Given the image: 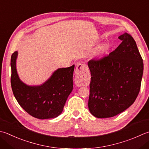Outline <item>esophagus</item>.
Returning a JSON list of instances; mask_svg holds the SVG:
<instances>
[{
	"instance_id": "34e87169",
	"label": "esophagus",
	"mask_w": 149,
	"mask_h": 149,
	"mask_svg": "<svg viewBox=\"0 0 149 149\" xmlns=\"http://www.w3.org/2000/svg\"><path fill=\"white\" fill-rule=\"evenodd\" d=\"M75 83L78 86L84 85L90 79V72L88 66L82 63L77 65L75 71Z\"/></svg>"
}]
</instances>
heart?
Segmentation results:
<instances>
[{
  "label": "heart",
  "instance_id": "1",
  "mask_svg": "<svg viewBox=\"0 0 149 149\" xmlns=\"http://www.w3.org/2000/svg\"><path fill=\"white\" fill-rule=\"evenodd\" d=\"M106 48H107V46H103V48L101 49V50H104V49H105Z\"/></svg>",
  "mask_w": 149,
  "mask_h": 149
}]
</instances>
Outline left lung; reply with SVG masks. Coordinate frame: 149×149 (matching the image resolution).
<instances>
[{"mask_svg":"<svg viewBox=\"0 0 149 149\" xmlns=\"http://www.w3.org/2000/svg\"><path fill=\"white\" fill-rule=\"evenodd\" d=\"M122 42L109 55L88 63L91 80L88 109L98 118L119 114L130 107L140 90L143 63L130 34L119 36Z\"/></svg>","mask_w":149,"mask_h":149,"instance_id":"8db88e82","label":"left lung"}]
</instances>
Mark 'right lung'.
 Segmentation results:
<instances>
[{
	"label": "right lung",
	"instance_id": "1",
	"mask_svg": "<svg viewBox=\"0 0 149 149\" xmlns=\"http://www.w3.org/2000/svg\"><path fill=\"white\" fill-rule=\"evenodd\" d=\"M18 52L11 57V85L15 97L23 109L40 119L55 118L63 112L73 90L74 65L58 68L40 85L30 86L20 79L16 68Z\"/></svg>",
	"mask_w": 149,
	"mask_h": 149
}]
</instances>
